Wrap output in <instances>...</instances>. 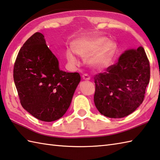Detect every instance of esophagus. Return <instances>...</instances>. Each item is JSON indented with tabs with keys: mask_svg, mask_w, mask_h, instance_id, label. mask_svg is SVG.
<instances>
[{
	"mask_svg": "<svg viewBox=\"0 0 160 160\" xmlns=\"http://www.w3.org/2000/svg\"><path fill=\"white\" fill-rule=\"evenodd\" d=\"M82 79L84 80H89L90 77L87 74H84L82 76Z\"/></svg>",
	"mask_w": 160,
	"mask_h": 160,
	"instance_id": "esophagus-1",
	"label": "esophagus"
}]
</instances>
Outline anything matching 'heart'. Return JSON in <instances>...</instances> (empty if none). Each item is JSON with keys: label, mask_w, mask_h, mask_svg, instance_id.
Wrapping results in <instances>:
<instances>
[{"label": "heart", "mask_w": 160, "mask_h": 160, "mask_svg": "<svg viewBox=\"0 0 160 160\" xmlns=\"http://www.w3.org/2000/svg\"><path fill=\"white\" fill-rule=\"evenodd\" d=\"M73 50L68 49L66 58L71 66L79 64L75 53L81 58H86V64L93 69H101L108 64L117 50V44L113 41L103 37H96L89 39L79 40L73 45ZM75 52L74 53L73 51Z\"/></svg>", "instance_id": "heart-1"}]
</instances>
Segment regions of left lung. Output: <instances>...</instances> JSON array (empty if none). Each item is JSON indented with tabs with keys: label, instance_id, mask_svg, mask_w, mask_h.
Masks as SVG:
<instances>
[{
	"label": "left lung",
	"instance_id": "obj_1",
	"mask_svg": "<svg viewBox=\"0 0 160 160\" xmlns=\"http://www.w3.org/2000/svg\"><path fill=\"white\" fill-rule=\"evenodd\" d=\"M149 81L150 63L144 49L128 50L117 64L94 76L96 107L109 118L126 117L143 102Z\"/></svg>",
	"mask_w": 160,
	"mask_h": 160
}]
</instances>
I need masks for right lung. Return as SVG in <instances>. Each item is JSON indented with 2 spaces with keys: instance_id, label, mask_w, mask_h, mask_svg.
I'll use <instances>...</instances> for the list:
<instances>
[{
  "instance_id": "1",
  "label": "right lung",
  "mask_w": 160,
  "mask_h": 160,
  "mask_svg": "<svg viewBox=\"0 0 160 160\" xmlns=\"http://www.w3.org/2000/svg\"><path fill=\"white\" fill-rule=\"evenodd\" d=\"M13 76L22 107L46 122L63 117L80 82L78 73L59 69L58 59L40 32L34 33L21 48Z\"/></svg>"
}]
</instances>
